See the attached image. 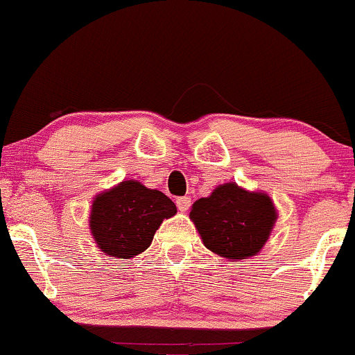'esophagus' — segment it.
Returning <instances> with one entry per match:
<instances>
[{"label": "esophagus", "instance_id": "esophagus-1", "mask_svg": "<svg viewBox=\"0 0 355 355\" xmlns=\"http://www.w3.org/2000/svg\"><path fill=\"white\" fill-rule=\"evenodd\" d=\"M176 205L179 211H186L189 208V205H191V198L189 196H179V198H176Z\"/></svg>", "mask_w": 355, "mask_h": 355}]
</instances>
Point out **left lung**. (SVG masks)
<instances>
[{
	"label": "left lung",
	"instance_id": "obj_1",
	"mask_svg": "<svg viewBox=\"0 0 355 355\" xmlns=\"http://www.w3.org/2000/svg\"><path fill=\"white\" fill-rule=\"evenodd\" d=\"M189 218L208 250L229 259H246L266 243L277 214L268 195L227 182L193 203Z\"/></svg>",
	"mask_w": 355,
	"mask_h": 355
}]
</instances>
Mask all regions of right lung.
I'll return each mask as SVG.
<instances>
[{"mask_svg":"<svg viewBox=\"0 0 355 355\" xmlns=\"http://www.w3.org/2000/svg\"><path fill=\"white\" fill-rule=\"evenodd\" d=\"M176 211V205L162 191L138 181H123L94 200L90 231L98 250L128 259L144 253L164 218Z\"/></svg>","mask_w":355,"mask_h":355,"instance_id":"1","label":"right lung"}]
</instances>
